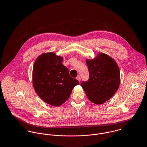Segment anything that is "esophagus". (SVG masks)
<instances>
[{
  "mask_svg": "<svg viewBox=\"0 0 147 147\" xmlns=\"http://www.w3.org/2000/svg\"><path fill=\"white\" fill-rule=\"evenodd\" d=\"M76 79L78 80L79 82H80V81H81V78H80L79 76H78L76 78Z\"/></svg>",
  "mask_w": 147,
  "mask_h": 147,
  "instance_id": "34e87169",
  "label": "esophagus"
}]
</instances>
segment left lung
<instances>
[{
	"mask_svg": "<svg viewBox=\"0 0 147 147\" xmlns=\"http://www.w3.org/2000/svg\"><path fill=\"white\" fill-rule=\"evenodd\" d=\"M89 72L88 81L81 86L88 98L94 104L102 105L118 90L120 72L116 62L106 54L100 53L94 59H86Z\"/></svg>",
	"mask_w": 147,
	"mask_h": 147,
	"instance_id": "8db88e82",
	"label": "left lung"
}]
</instances>
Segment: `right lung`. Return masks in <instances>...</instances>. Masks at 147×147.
<instances>
[{
  "instance_id": "right-lung-1",
  "label": "right lung",
  "mask_w": 147,
  "mask_h": 147,
  "mask_svg": "<svg viewBox=\"0 0 147 147\" xmlns=\"http://www.w3.org/2000/svg\"><path fill=\"white\" fill-rule=\"evenodd\" d=\"M63 57L53 52L41 54L36 59L32 70V84L36 93L45 103L59 106L69 98L73 88L79 82L72 78Z\"/></svg>"
}]
</instances>
